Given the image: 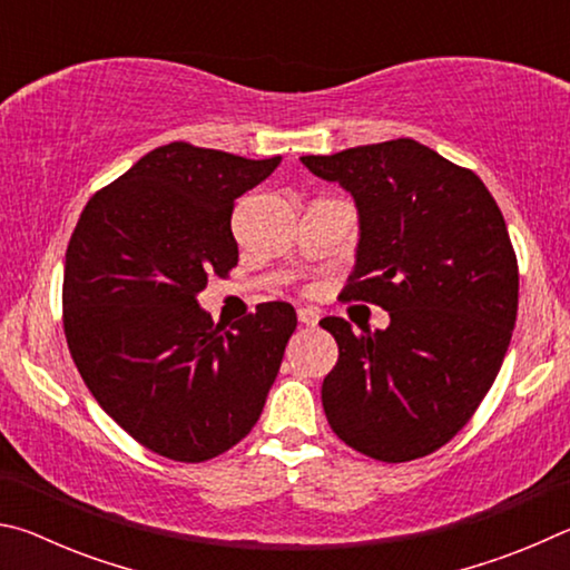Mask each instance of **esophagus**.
Masks as SVG:
<instances>
[{
    "label": "esophagus",
    "mask_w": 570,
    "mask_h": 570,
    "mask_svg": "<svg viewBox=\"0 0 570 570\" xmlns=\"http://www.w3.org/2000/svg\"><path fill=\"white\" fill-rule=\"evenodd\" d=\"M296 316H298V322L306 326H316V322H320V312H314V308H308V306L298 308Z\"/></svg>",
    "instance_id": "esophagus-1"
}]
</instances>
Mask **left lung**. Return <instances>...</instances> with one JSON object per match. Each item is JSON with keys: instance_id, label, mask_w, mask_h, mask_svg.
I'll return each mask as SVG.
<instances>
[{"instance_id": "obj_1", "label": "left lung", "mask_w": 570, "mask_h": 570, "mask_svg": "<svg viewBox=\"0 0 570 570\" xmlns=\"http://www.w3.org/2000/svg\"><path fill=\"white\" fill-rule=\"evenodd\" d=\"M340 183L360 220L346 298L390 312L387 330L326 316L340 362L322 384L336 438L382 462L445 445L478 410L505 360L518 264L503 214L475 173L412 138L304 156Z\"/></svg>"}]
</instances>
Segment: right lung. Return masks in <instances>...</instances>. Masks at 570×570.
<instances>
[{
  "label": "right lung",
  "mask_w": 570,
  "mask_h": 570,
  "mask_svg": "<svg viewBox=\"0 0 570 570\" xmlns=\"http://www.w3.org/2000/svg\"><path fill=\"white\" fill-rule=\"evenodd\" d=\"M168 142L88 200L65 256V336L100 407L140 445L204 462L244 440L284 360L296 312L266 302L214 324L198 304L238 262L230 214L278 168Z\"/></svg>",
  "instance_id": "1"
}]
</instances>
